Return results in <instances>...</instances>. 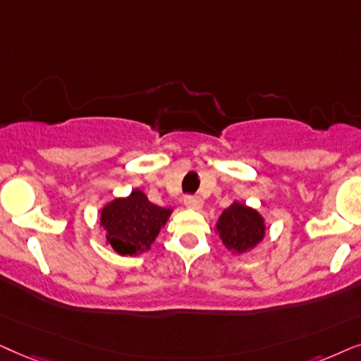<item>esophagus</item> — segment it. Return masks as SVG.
Listing matches in <instances>:
<instances>
[{"label":"esophagus","mask_w":361,"mask_h":361,"mask_svg":"<svg viewBox=\"0 0 361 361\" xmlns=\"http://www.w3.org/2000/svg\"><path fill=\"white\" fill-rule=\"evenodd\" d=\"M183 201H185L186 208H190V209H193V211H200L201 208H203V201H201L200 196L188 195V196H185Z\"/></svg>","instance_id":"obj_1"}]
</instances>
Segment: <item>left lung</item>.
<instances>
[{
	"mask_svg": "<svg viewBox=\"0 0 361 361\" xmlns=\"http://www.w3.org/2000/svg\"><path fill=\"white\" fill-rule=\"evenodd\" d=\"M221 241L233 254L251 251L266 236V223L256 209L234 201L216 223Z\"/></svg>",
	"mask_w": 361,
	"mask_h": 361,
	"instance_id": "left-lung-1",
	"label": "left lung"
}]
</instances>
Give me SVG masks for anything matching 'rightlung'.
<instances>
[{"mask_svg":"<svg viewBox=\"0 0 361 361\" xmlns=\"http://www.w3.org/2000/svg\"><path fill=\"white\" fill-rule=\"evenodd\" d=\"M171 209L148 201L140 190L127 198H115L100 211V226L107 231L105 239L120 256H137L150 249L166 224Z\"/></svg>","mask_w":361,"mask_h":361,"instance_id":"1","label":"right lung"}]
</instances>
